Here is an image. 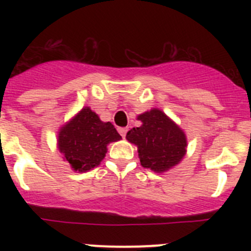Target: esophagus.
I'll use <instances>...</instances> for the list:
<instances>
[{
	"instance_id": "34e87169",
	"label": "esophagus",
	"mask_w": 251,
	"mask_h": 251,
	"mask_svg": "<svg viewBox=\"0 0 251 251\" xmlns=\"http://www.w3.org/2000/svg\"><path fill=\"white\" fill-rule=\"evenodd\" d=\"M118 132L121 133V136L124 138V137H126V134H127V132H128V128H124V127L123 128H119Z\"/></svg>"
}]
</instances>
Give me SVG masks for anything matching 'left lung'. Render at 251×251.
<instances>
[{
    "mask_svg": "<svg viewBox=\"0 0 251 251\" xmlns=\"http://www.w3.org/2000/svg\"><path fill=\"white\" fill-rule=\"evenodd\" d=\"M141 127L127 133V139L138 147L141 165L163 172L177 165L186 154V136L167 115L152 109L138 117Z\"/></svg>",
    "mask_w": 251,
    "mask_h": 251,
    "instance_id": "obj_1",
    "label": "left lung"
}]
</instances>
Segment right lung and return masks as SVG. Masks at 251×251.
Instances as JSON below:
<instances>
[{"label":"right lung","instance_id":"add662e5","mask_svg":"<svg viewBox=\"0 0 251 251\" xmlns=\"http://www.w3.org/2000/svg\"><path fill=\"white\" fill-rule=\"evenodd\" d=\"M122 137L110 122H101L90 108H84L60 130L59 150L75 171L85 172L98 166L110 142Z\"/></svg>","mask_w":251,"mask_h":251}]
</instances>
